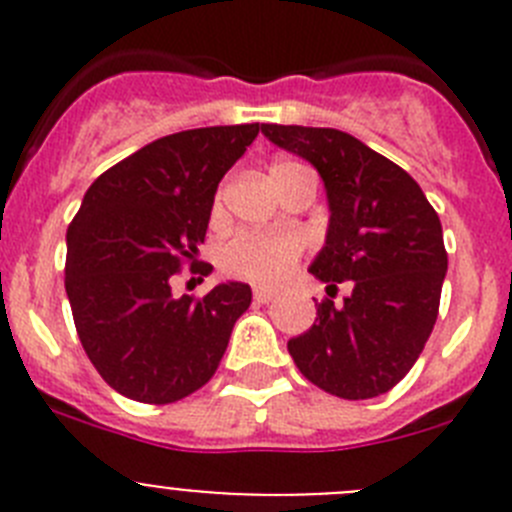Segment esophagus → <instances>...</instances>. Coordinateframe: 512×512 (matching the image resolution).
Instances as JSON below:
<instances>
[{"mask_svg":"<svg viewBox=\"0 0 512 512\" xmlns=\"http://www.w3.org/2000/svg\"><path fill=\"white\" fill-rule=\"evenodd\" d=\"M274 297H277V292H274V289H266V287L253 289V300L261 302V305H264V302H271Z\"/></svg>","mask_w":512,"mask_h":512,"instance_id":"1","label":"esophagus"}]
</instances>
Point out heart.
Masks as SVG:
<instances>
[{"label": "heart", "instance_id": "1", "mask_svg": "<svg viewBox=\"0 0 512 512\" xmlns=\"http://www.w3.org/2000/svg\"><path fill=\"white\" fill-rule=\"evenodd\" d=\"M305 169L292 161L271 164V179ZM300 259V241L289 233H235L220 246L217 261L230 277L246 279L253 284H277L292 271Z\"/></svg>", "mask_w": 512, "mask_h": 512}]
</instances>
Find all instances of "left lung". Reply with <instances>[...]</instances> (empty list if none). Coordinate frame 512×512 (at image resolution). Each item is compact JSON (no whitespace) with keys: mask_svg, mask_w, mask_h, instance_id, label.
I'll use <instances>...</instances> for the list:
<instances>
[{"mask_svg":"<svg viewBox=\"0 0 512 512\" xmlns=\"http://www.w3.org/2000/svg\"><path fill=\"white\" fill-rule=\"evenodd\" d=\"M284 151L310 161L328 192L330 225L310 274L351 295L325 297L307 333L289 338L315 387L369 400L413 369L438 318L449 256L436 210L413 176L359 138L333 128L261 125Z\"/></svg>","mask_w":512,"mask_h":512,"instance_id":"obj_1","label":"left lung"}]
</instances>
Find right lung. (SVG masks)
<instances>
[{
  "label": "right lung",
  "mask_w": 512,
  "mask_h": 512,
  "mask_svg": "<svg viewBox=\"0 0 512 512\" xmlns=\"http://www.w3.org/2000/svg\"><path fill=\"white\" fill-rule=\"evenodd\" d=\"M259 130L251 122L166 135L84 194L66 233V295L89 361L120 395L169 405L217 372L251 287L228 282L176 300L171 277L194 269L217 184Z\"/></svg>",
  "instance_id": "right-lung-1"
}]
</instances>
